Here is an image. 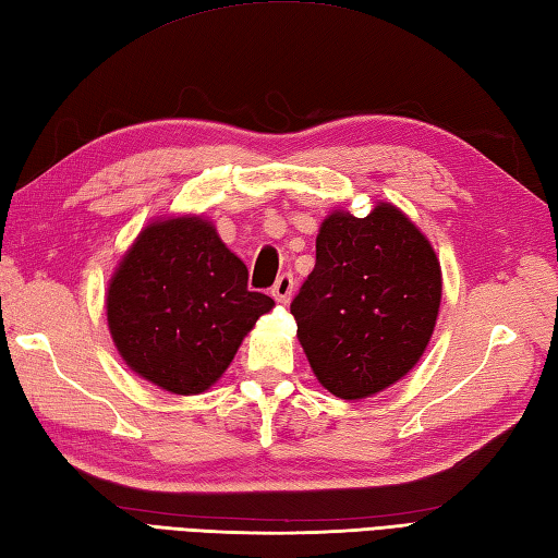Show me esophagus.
<instances>
[{"label": "esophagus", "instance_id": "1", "mask_svg": "<svg viewBox=\"0 0 558 558\" xmlns=\"http://www.w3.org/2000/svg\"><path fill=\"white\" fill-rule=\"evenodd\" d=\"M292 288H294V278L290 276V272H282V276L276 280V286H272V298H276L278 302H290V294H292Z\"/></svg>", "mask_w": 558, "mask_h": 558}]
</instances>
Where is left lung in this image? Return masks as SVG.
<instances>
[{
    "mask_svg": "<svg viewBox=\"0 0 558 558\" xmlns=\"http://www.w3.org/2000/svg\"><path fill=\"white\" fill-rule=\"evenodd\" d=\"M442 298L440 260L399 207L333 210L290 312L322 387L355 401L395 385L428 345Z\"/></svg>",
    "mask_w": 558,
    "mask_h": 558,
    "instance_id": "obj_1",
    "label": "left lung"
}]
</instances>
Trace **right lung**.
<instances>
[{
	"label": "right lung",
	"instance_id": "obj_1",
	"mask_svg": "<svg viewBox=\"0 0 558 558\" xmlns=\"http://www.w3.org/2000/svg\"><path fill=\"white\" fill-rule=\"evenodd\" d=\"M244 260L203 217H167L142 229L106 294L108 329L128 367L171 395L210 389L260 314Z\"/></svg>",
	"mask_w": 558,
	"mask_h": 558
}]
</instances>
